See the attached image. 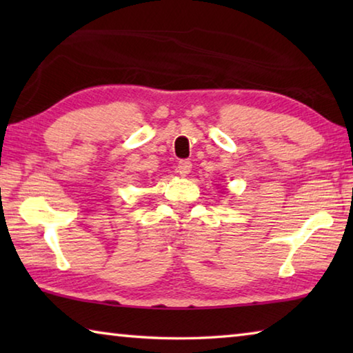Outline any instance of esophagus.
<instances>
[{"mask_svg":"<svg viewBox=\"0 0 353 353\" xmlns=\"http://www.w3.org/2000/svg\"><path fill=\"white\" fill-rule=\"evenodd\" d=\"M190 171H191V162H190V160H181V162L177 163V172L182 177L188 176Z\"/></svg>","mask_w":353,"mask_h":353,"instance_id":"34e87169","label":"esophagus"}]
</instances>
